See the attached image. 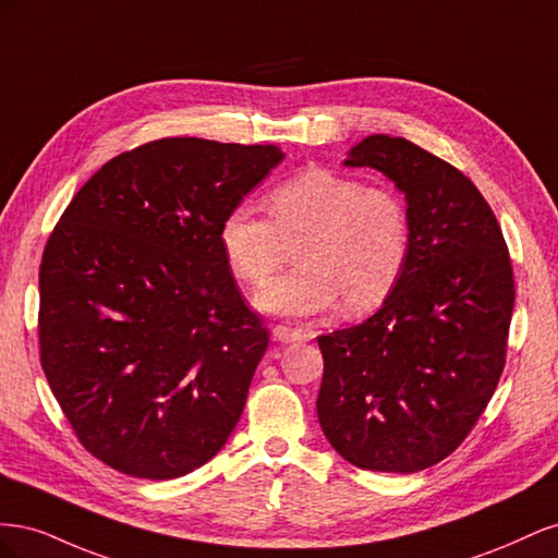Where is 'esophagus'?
I'll return each instance as SVG.
<instances>
[{
	"label": "esophagus",
	"mask_w": 558,
	"mask_h": 558,
	"mask_svg": "<svg viewBox=\"0 0 558 558\" xmlns=\"http://www.w3.org/2000/svg\"><path fill=\"white\" fill-rule=\"evenodd\" d=\"M272 337L281 344H291V342H302L305 340V332L298 328H289V326H275L272 328Z\"/></svg>",
	"instance_id": "esophagus-1"
}]
</instances>
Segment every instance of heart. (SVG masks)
Returning a JSON list of instances; mask_svg holds the SVG:
<instances>
[{
  "instance_id": "heart-1",
  "label": "heart",
  "mask_w": 558,
  "mask_h": 558,
  "mask_svg": "<svg viewBox=\"0 0 558 558\" xmlns=\"http://www.w3.org/2000/svg\"><path fill=\"white\" fill-rule=\"evenodd\" d=\"M269 219L234 205L218 226L223 256L240 281L265 286L295 246L298 267L256 298L283 316H316L342 300L347 312L373 310L391 295L410 258V216L386 185L307 167L265 197Z\"/></svg>"
}]
</instances>
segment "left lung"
I'll list each match as a JSON object with an SVG mask.
<instances>
[{"instance_id":"obj_1","label":"left lung","mask_w":558,"mask_h":558,"mask_svg":"<svg viewBox=\"0 0 558 558\" xmlns=\"http://www.w3.org/2000/svg\"><path fill=\"white\" fill-rule=\"evenodd\" d=\"M349 167H375L408 197L410 258L377 314L318 337V424L344 461L418 472L456 451L505 367L514 272L498 218L461 170L373 134Z\"/></svg>"}]
</instances>
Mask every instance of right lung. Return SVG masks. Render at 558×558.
Instances as JSON below:
<instances>
[{
	"mask_svg": "<svg viewBox=\"0 0 558 558\" xmlns=\"http://www.w3.org/2000/svg\"><path fill=\"white\" fill-rule=\"evenodd\" d=\"M277 146L167 137L111 158L72 197L39 267V359L78 442L130 477L174 480L221 451L267 349L218 242Z\"/></svg>",
	"mask_w": 558,
	"mask_h": 558,
	"instance_id": "right-lung-1",
	"label": "right lung"
}]
</instances>
